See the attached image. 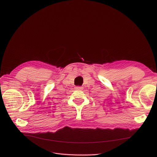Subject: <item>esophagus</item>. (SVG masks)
<instances>
[{
    "instance_id": "1",
    "label": "esophagus",
    "mask_w": 157,
    "mask_h": 157,
    "mask_svg": "<svg viewBox=\"0 0 157 157\" xmlns=\"http://www.w3.org/2000/svg\"><path fill=\"white\" fill-rule=\"evenodd\" d=\"M75 88H76V90H82V89H83V87L80 86H76Z\"/></svg>"
}]
</instances>
